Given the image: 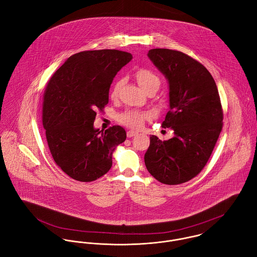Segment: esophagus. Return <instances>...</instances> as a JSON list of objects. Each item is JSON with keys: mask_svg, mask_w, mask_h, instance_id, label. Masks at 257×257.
Segmentation results:
<instances>
[{"mask_svg": "<svg viewBox=\"0 0 257 257\" xmlns=\"http://www.w3.org/2000/svg\"><path fill=\"white\" fill-rule=\"evenodd\" d=\"M137 135H138V133L135 132V131H128V132L126 133L127 138H133V137H135V136H137Z\"/></svg>", "mask_w": 257, "mask_h": 257, "instance_id": "esophagus-1", "label": "esophagus"}]
</instances>
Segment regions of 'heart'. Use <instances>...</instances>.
I'll return each instance as SVG.
<instances>
[{
    "mask_svg": "<svg viewBox=\"0 0 257 257\" xmlns=\"http://www.w3.org/2000/svg\"><path fill=\"white\" fill-rule=\"evenodd\" d=\"M136 78L140 86L147 92V91H154L156 92L161 86V78L158 74L153 72L147 68H140L136 72ZM122 84V79L116 80L113 85L111 86L110 95L111 98H115L118 94L119 87ZM149 117V114L147 111L144 110H127L121 113H119L116 117L117 121L133 127V128H140L145 123V120Z\"/></svg>",
    "mask_w": 257,
    "mask_h": 257,
    "instance_id": "1",
    "label": "heart"
}]
</instances>
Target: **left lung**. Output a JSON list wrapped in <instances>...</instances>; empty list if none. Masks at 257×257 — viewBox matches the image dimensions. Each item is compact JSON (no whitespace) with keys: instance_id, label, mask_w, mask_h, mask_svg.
I'll return each mask as SVG.
<instances>
[{"instance_id":"1","label":"left lung","mask_w":257,"mask_h":257,"mask_svg":"<svg viewBox=\"0 0 257 257\" xmlns=\"http://www.w3.org/2000/svg\"><path fill=\"white\" fill-rule=\"evenodd\" d=\"M148 57L169 82L170 109L162 127L175 137H150L145 155L148 172L159 182L178 185L207 164L222 128L223 112L216 82L207 68L181 51L154 48Z\"/></svg>"}]
</instances>
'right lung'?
<instances>
[{
    "label": "right lung",
    "mask_w": 257,
    "mask_h": 257,
    "mask_svg": "<svg viewBox=\"0 0 257 257\" xmlns=\"http://www.w3.org/2000/svg\"><path fill=\"white\" fill-rule=\"evenodd\" d=\"M133 55L116 49L88 50L70 56L48 81L42 124L56 165L70 178L91 182L111 167L112 153L126 134L120 125L105 133L93 124L109 103L110 84Z\"/></svg>",
    "instance_id": "right-lung-1"
}]
</instances>
